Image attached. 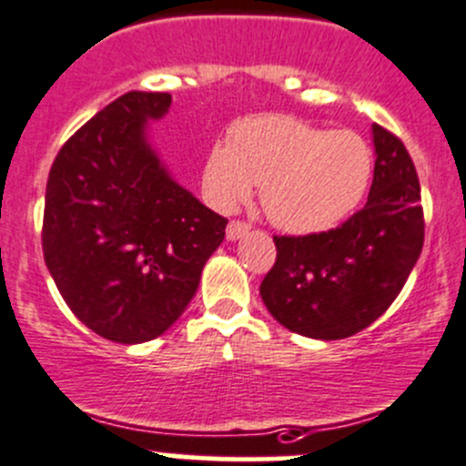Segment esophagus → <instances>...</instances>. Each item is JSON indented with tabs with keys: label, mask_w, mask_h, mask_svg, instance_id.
Listing matches in <instances>:
<instances>
[{
	"label": "esophagus",
	"mask_w": 466,
	"mask_h": 466,
	"mask_svg": "<svg viewBox=\"0 0 466 466\" xmlns=\"http://www.w3.org/2000/svg\"><path fill=\"white\" fill-rule=\"evenodd\" d=\"M248 233V224H244V222H231L227 227V239H239L242 238V235H247Z\"/></svg>",
	"instance_id": "1"
}]
</instances>
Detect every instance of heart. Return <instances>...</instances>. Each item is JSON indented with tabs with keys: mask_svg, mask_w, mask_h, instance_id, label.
Instances as JSON below:
<instances>
[{
	"mask_svg": "<svg viewBox=\"0 0 466 466\" xmlns=\"http://www.w3.org/2000/svg\"><path fill=\"white\" fill-rule=\"evenodd\" d=\"M371 149L353 131H326L285 115L247 117L231 128V147L215 145L204 190L233 210L260 183V204L274 227L317 233L347 218L371 178Z\"/></svg>",
	"mask_w": 466,
	"mask_h": 466,
	"instance_id": "1",
	"label": "heart"
}]
</instances>
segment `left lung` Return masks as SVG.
Listing matches in <instances>:
<instances>
[{
	"instance_id": "obj_1",
	"label": "left lung",
	"mask_w": 466,
	"mask_h": 466,
	"mask_svg": "<svg viewBox=\"0 0 466 466\" xmlns=\"http://www.w3.org/2000/svg\"><path fill=\"white\" fill-rule=\"evenodd\" d=\"M374 181L365 208L342 227L274 235L276 262L260 297L280 326L344 339L374 324L403 289L423 247L417 169L403 142L374 124Z\"/></svg>"
}]
</instances>
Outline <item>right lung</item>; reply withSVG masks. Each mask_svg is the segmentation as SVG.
Returning <instances> with one entry per match:
<instances>
[{"mask_svg":"<svg viewBox=\"0 0 466 466\" xmlns=\"http://www.w3.org/2000/svg\"><path fill=\"white\" fill-rule=\"evenodd\" d=\"M167 92H127L61 147L47 178L43 251L78 319L101 338L163 335L195 297L228 219L178 186L149 142Z\"/></svg>","mask_w":466,"mask_h":466,"instance_id":"add662e5","label":"right lung"}]
</instances>
